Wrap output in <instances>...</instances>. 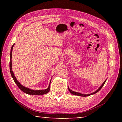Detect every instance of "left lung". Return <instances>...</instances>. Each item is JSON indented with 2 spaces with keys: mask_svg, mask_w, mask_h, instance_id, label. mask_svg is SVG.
<instances>
[{
  "mask_svg": "<svg viewBox=\"0 0 122 122\" xmlns=\"http://www.w3.org/2000/svg\"><path fill=\"white\" fill-rule=\"evenodd\" d=\"M106 80H107V79H106V80L104 81V82H103V83L102 84L101 86H100V87L98 88V89L97 91H96L95 92H93V93L89 94H81V93H78V92H74V91H72L71 90H70V88H69V87H68V89H69V91H70V93H71L72 94H73V95H76V96H81V97H87V96H90V95H92L95 94H96V93H97V92H98L101 89V88L103 87V86H104L105 83V82H106Z\"/></svg>",
  "mask_w": 122,
  "mask_h": 122,
  "instance_id": "8db88e82",
  "label": "left lung"
}]
</instances>
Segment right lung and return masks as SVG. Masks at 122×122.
Wrapping results in <instances>:
<instances>
[{
  "mask_svg": "<svg viewBox=\"0 0 122 122\" xmlns=\"http://www.w3.org/2000/svg\"><path fill=\"white\" fill-rule=\"evenodd\" d=\"M15 44L12 46V48H11L10 49V74L12 75V78H13L15 82L16 83V84L17 85V86H18L20 89L24 93L27 94L28 95H42L46 94L47 93H48L50 91V83H51V80L50 81V83L48 87L45 90H32L30 89V88H27L26 87L24 86L23 85H22L17 80V78H16V77L15 76L14 74L13 73V71H12V51H13V47L14 46Z\"/></svg>",
  "mask_w": 122,
  "mask_h": 122,
  "instance_id": "add662e5",
  "label": "right lung"
}]
</instances>
